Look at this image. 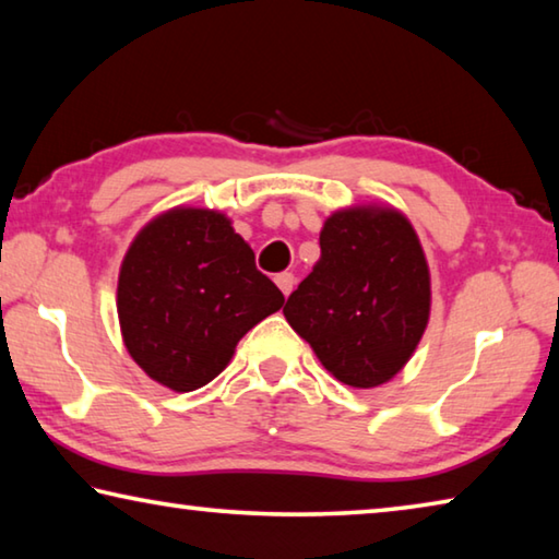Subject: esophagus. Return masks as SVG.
Wrapping results in <instances>:
<instances>
[{
  "label": "esophagus",
  "instance_id": "34e87169",
  "mask_svg": "<svg viewBox=\"0 0 559 559\" xmlns=\"http://www.w3.org/2000/svg\"><path fill=\"white\" fill-rule=\"evenodd\" d=\"M276 286L281 288V293L283 296H290V290H293V286H296V278H293V273H288V271H283V273H278L276 276Z\"/></svg>",
  "mask_w": 559,
  "mask_h": 559
}]
</instances>
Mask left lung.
<instances>
[{
	"mask_svg": "<svg viewBox=\"0 0 559 559\" xmlns=\"http://www.w3.org/2000/svg\"><path fill=\"white\" fill-rule=\"evenodd\" d=\"M431 273L412 222L392 204H353L320 229V259L283 308L343 384L372 390L404 370L429 325Z\"/></svg>",
	"mask_w": 559,
	"mask_h": 559,
	"instance_id": "1",
	"label": "left lung"
}]
</instances>
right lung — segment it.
Returning a JSON list of instances; mask_svg holds the SVG:
<instances>
[{
	"instance_id": "right-lung-1",
	"label": "right lung",
	"mask_w": 559,
	"mask_h": 559,
	"mask_svg": "<svg viewBox=\"0 0 559 559\" xmlns=\"http://www.w3.org/2000/svg\"><path fill=\"white\" fill-rule=\"evenodd\" d=\"M283 300L229 216L204 206H173L150 219L118 273L122 343L150 380L173 392L212 382Z\"/></svg>"
}]
</instances>
